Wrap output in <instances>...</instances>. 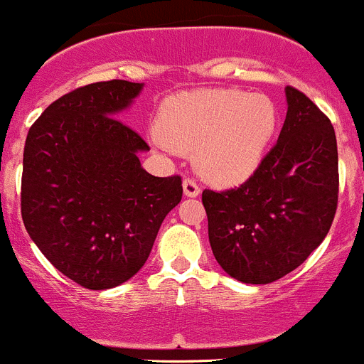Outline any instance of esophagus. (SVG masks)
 Masks as SVG:
<instances>
[{
    "instance_id": "esophagus-1",
    "label": "esophagus",
    "mask_w": 364,
    "mask_h": 364,
    "mask_svg": "<svg viewBox=\"0 0 364 364\" xmlns=\"http://www.w3.org/2000/svg\"><path fill=\"white\" fill-rule=\"evenodd\" d=\"M182 186H183V194H186L187 198H196L198 194H200V186H198L196 181H193V178H186Z\"/></svg>"
}]
</instances>
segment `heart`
Returning a JSON list of instances; mask_svg holds the SVG:
<instances>
[{"mask_svg":"<svg viewBox=\"0 0 364 364\" xmlns=\"http://www.w3.org/2000/svg\"><path fill=\"white\" fill-rule=\"evenodd\" d=\"M279 125L278 106L264 93L201 90L163 102L157 136L177 152H193L207 181L233 186L260 168Z\"/></svg>","mask_w":364,"mask_h":364,"instance_id":"1","label":"heart"}]
</instances>
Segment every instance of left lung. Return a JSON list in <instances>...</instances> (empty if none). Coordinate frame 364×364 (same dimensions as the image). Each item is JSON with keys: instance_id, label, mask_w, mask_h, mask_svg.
<instances>
[{"instance_id": "left-lung-1", "label": "left lung", "mask_w": 364, "mask_h": 364, "mask_svg": "<svg viewBox=\"0 0 364 364\" xmlns=\"http://www.w3.org/2000/svg\"><path fill=\"white\" fill-rule=\"evenodd\" d=\"M287 118L260 168L235 189H205L208 240L223 271L267 285L322 244L338 203L336 134L299 90L285 88Z\"/></svg>"}]
</instances>
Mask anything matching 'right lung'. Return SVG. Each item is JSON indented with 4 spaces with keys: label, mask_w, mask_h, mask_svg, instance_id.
<instances>
[{
    "label": "right lung",
    "mask_w": 364,
    "mask_h": 364,
    "mask_svg": "<svg viewBox=\"0 0 364 364\" xmlns=\"http://www.w3.org/2000/svg\"><path fill=\"white\" fill-rule=\"evenodd\" d=\"M143 82L100 81L51 104L24 145L21 214L31 240L56 269L90 290L129 282L182 200V178L154 177L149 145L118 114Z\"/></svg>",
    "instance_id": "right-lung-1"
}]
</instances>
